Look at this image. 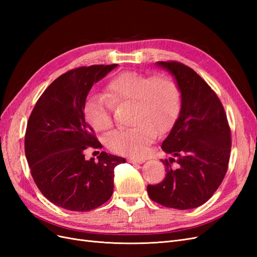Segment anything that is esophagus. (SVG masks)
I'll return each instance as SVG.
<instances>
[{
  "mask_svg": "<svg viewBox=\"0 0 257 257\" xmlns=\"http://www.w3.org/2000/svg\"><path fill=\"white\" fill-rule=\"evenodd\" d=\"M128 162L132 163V164H143L145 163L144 159H135V158H130Z\"/></svg>",
  "mask_w": 257,
  "mask_h": 257,
  "instance_id": "34e87169",
  "label": "esophagus"
}]
</instances>
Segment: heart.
I'll return each instance as SVG.
<instances>
[{"mask_svg": "<svg viewBox=\"0 0 257 257\" xmlns=\"http://www.w3.org/2000/svg\"><path fill=\"white\" fill-rule=\"evenodd\" d=\"M113 104H134L133 127L114 131L107 137V146L115 153L141 157L157 136L176 121L181 106L177 83L165 75L150 76L125 72L114 76L107 84V96L92 94L85 102L84 116L96 132L108 131L113 124Z\"/></svg>", "mask_w": 257, "mask_h": 257, "instance_id": "heart-1", "label": "heart"}]
</instances>
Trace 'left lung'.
I'll use <instances>...</instances> for the list:
<instances>
[{"instance_id": "left-lung-1", "label": "left lung", "mask_w": 257, "mask_h": 257, "mask_svg": "<svg viewBox=\"0 0 257 257\" xmlns=\"http://www.w3.org/2000/svg\"><path fill=\"white\" fill-rule=\"evenodd\" d=\"M157 65L175 77L181 108L162 144L163 151L172 155L162 160L165 179L147 191L164 207L197 208L213 195L227 172L231 139L226 113L214 91L191 67L176 61Z\"/></svg>"}]
</instances>
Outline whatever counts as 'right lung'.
Instances as JSON below:
<instances>
[{
    "label": "right lung",
    "mask_w": 257,
    "mask_h": 257,
    "mask_svg": "<svg viewBox=\"0 0 257 257\" xmlns=\"http://www.w3.org/2000/svg\"><path fill=\"white\" fill-rule=\"evenodd\" d=\"M118 64L72 69L54 80L38 98L25 138L26 157L43 195L56 206L89 211L112 195L114 167L125 160L106 152L85 160L88 147L100 148L84 118L92 85Z\"/></svg>",
    "instance_id": "obj_1"
}]
</instances>
